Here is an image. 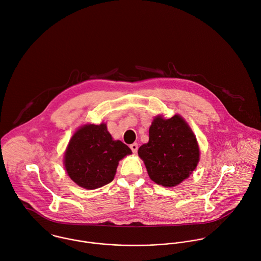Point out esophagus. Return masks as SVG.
Listing matches in <instances>:
<instances>
[{"label":"esophagus","instance_id":"obj_1","mask_svg":"<svg viewBox=\"0 0 261 261\" xmlns=\"http://www.w3.org/2000/svg\"><path fill=\"white\" fill-rule=\"evenodd\" d=\"M130 148H131V150H132L133 153H136L137 150H138V144H137V143H133V144L130 145Z\"/></svg>","mask_w":261,"mask_h":261}]
</instances>
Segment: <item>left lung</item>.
Wrapping results in <instances>:
<instances>
[{
	"label": "left lung",
	"instance_id": "1",
	"mask_svg": "<svg viewBox=\"0 0 261 261\" xmlns=\"http://www.w3.org/2000/svg\"><path fill=\"white\" fill-rule=\"evenodd\" d=\"M150 178L163 187H175L188 178L200 159L192 129L178 115L156 117L149 128V141L138 149Z\"/></svg>",
	"mask_w": 261,
	"mask_h": 261
}]
</instances>
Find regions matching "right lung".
<instances>
[{"mask_svg":"<svg viewBox=\"0 0 261 261\" xmlns=\"http://www.w3.org/2000/svg\"><path fill=\"white\" fill-rule=\"evenodd\" d=\"M120 140H113L106 124L85 125L71 137L64 154L69 177L80 187L95 190L114 179L119 160L131 154Z\"/></svg>","mask_w":261,"mask_h":261,"instance_id":"right-lung-1","label":"right lung"}]
</instances>
